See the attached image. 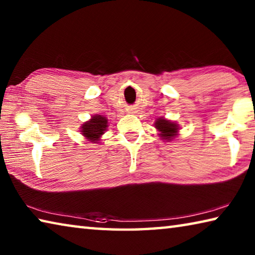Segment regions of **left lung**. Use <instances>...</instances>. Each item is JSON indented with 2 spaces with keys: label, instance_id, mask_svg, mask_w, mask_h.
Listing matches in <instances>:
<instances>
[{
  "label": "left lung",
  "instance_id": "obj_1",
  "mask_svg": "<svg viewBox=\"0 0 255 255\" xmlns=\"http://www.w3.org/2000/svg\"><path fill=\"white\" fill-rule=\"evenodd\" d=\"M155 127L161 131L159 135L163 139L166 140H171L172 137H174L178 132V126L174 123H171L165 119H157V122L155 123Z\"/></svg>",
  "mask_w": 255,
  "mask_h": 255
}]
</instances>
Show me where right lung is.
<instances>
[{"label": "right lung", "instance_id": "right-lung-1", "mask_svg": "<svg viewBox=\"0 0 255 255\" xmlns=\"http://www.w3.org/2000/svg\"><path fill=\"white\" fill-rule=\"evenodd\" d=\"M108 127V120L106 117H102L100 115H97L92 117L90 122L85 123L82 126V132L92 143H97L99 138L106 131Z\"/></svg>", "mask_w": 255, "mask_h": 255}]
</instances>
